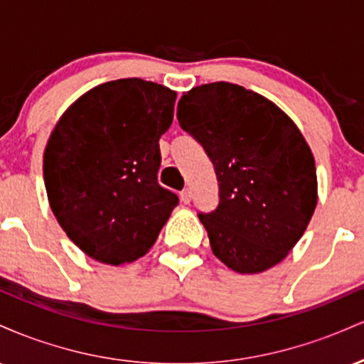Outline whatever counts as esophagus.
Wrapping results in <instances>:
<instances>
[{
	"instance_id": "esophagus-1",
	"label": "esophagus",
	"mask_w": 364,
	"mask_h": 364,
	"mask_svg": "<svg viewBox=\"0 0 364 364\" xmlns=\"http://www.w3.org/2000/svg\"><path fill=\"white\" fill-rule=\"evenodd\" d=\"M179 196H181V202L183 203H190V200H191V190H183L181 193H179Z\"/></svg>"
}]
</instances>
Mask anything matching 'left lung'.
<instances>
[{
    "label": "left lung",
    "instance_id": "8db88e82",
    "mask_svg": "<svg viewBox=\"0 0 364 364\" xmlns=\"http://www.w3.org/2000/svg\"><path fill=\"white\" fill-rule=\"evenodd\" d=\"M178 121L205 149L219 181V205L198 214L215 257L240 274L282 262L318 198L315 159L294 121L229 82L185 92Z\"/></svg>",
    "mask_w": 364,
    "mask_h": 364
}]
</instances>
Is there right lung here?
Returning <instances> with one entry per match:
<instances>
[{"mask_svg":"<svg viewBox=\"0 0 364 364\" xmlns=\"http://www.w3.org/2000/svg\"><path fill=\"white\" fill-rule=\"evenodd\" d=\"M176 92L121 78L85 92L54 127L44 185L54 217L83 253L129 263L156 243L178 196L157 183L159 139L173 123Z\"/></svg>","mask_w":364,"mask_h":364,"instance_id":"right-lung-1","label":"right lung"}]
</instances>
